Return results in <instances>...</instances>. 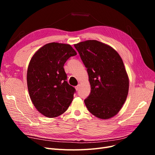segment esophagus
<instances>
[{
	"label": "esophagus",
	"mask_w": 155,
	"mask_h": 155,
	"mask_svg": "<svg viewBox=\"0 0 155 155\" xmlns=\"http://www.w3.org/2000/svg\"><path fill=\"white\" fill-rule=\"evenodd\" d=\"M79 87H80V85H78L76 87V91H78V90H79Z\"/></svg>",
	"instance_id": "obj_1"
}]
</instances>
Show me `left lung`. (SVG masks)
I'll list each match as a JSON object with an SVG mask.
<instances>
[{
	"label": "left lung",
	"instance_id": "1",
	"mask_svg": "<svg viewBox=\"0 0 155 155\" xmlns=\"http://www.w3.org/2000/svg\"><path fill=\"white\" fill-rule=\"evenodd\" d=\"M87 68L91 91L84 100L88 111L97 118L115 116L126 100L129 78L124 62L110 46L96 40L74 45Z\"/></svg>",
	"mask_w": 155,
	"mask_h": 155
}]
</instances>
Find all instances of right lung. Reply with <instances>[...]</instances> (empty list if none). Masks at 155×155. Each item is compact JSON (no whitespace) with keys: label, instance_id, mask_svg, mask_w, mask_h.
Returning <instances> with one entry per match:
<instances>
[{"label":"right lung","instance_id":"right-lung-1","mask_svg":"<svg viewBox=\"0 0 155 155\" xmlns=\"http://www.w3.org/2000/svg\"><path fill=\"white\" fill-rule=\"evenodd\" d=\"M77 55L67 44L50 43L37 50L27 71L30 97L40 113L48 118L60 116L73 100L76 89L67 81L64 64Z\"/></svg>","mask_w":155,"mask_h":155}]
</instances>
